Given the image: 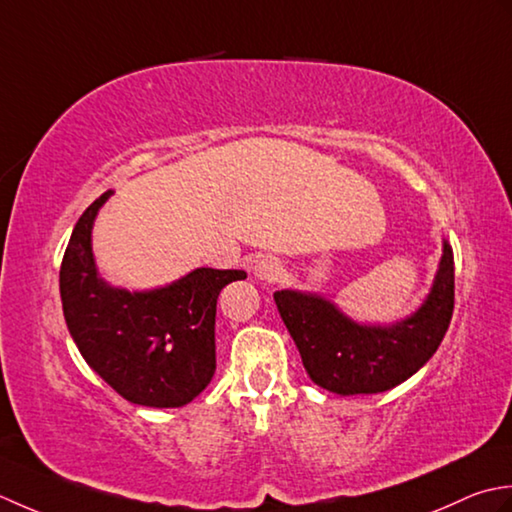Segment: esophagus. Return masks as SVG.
I'll return each mask as SVG.
<instances>
[{"mask_svg":"<svg viewBox=\"0 0 512 512\" xmlns=\"http://www.w3.org/2000/svg\"><path fill=\"white\" fill-rule=\"evenodd\" d=\"M254 276L258 280H265V283H278V280L283 278V267H280V263H278L276 258L263 256L260 260H256Z\"/></svg>","mask_w":512,"mask_h":512,"instance_id":"obj_1","label":"esophagus"}]
</instances>
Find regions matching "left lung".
Returning a JSON list of instances; mask_svg holds the SVG:
<instances>
[{
	"mask_svg": "<svg viewBox=\"0 0 512 512\" xmlns=\"http://www.w3.org/2000/svg\"><path fill=\"white\" fill-rule=\"evenodd\" d=\"M278 314L318 387L340 395L382 393L420 371L444 340L455 307L453 249L444 256L424 305L393 327H362L344 318L329 300L276 291Z\"/></svg>",
	"mask_w": 512,
	"mask_h": 512,
	"instance_id": "obj_1",
	"label": "left lung"
}]
</instances>
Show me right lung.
I'll return each mask as SVG.
<instances>
[{
  "label": "right lung",
  "mask_w": 512,
  "mask_h": 512,
  "mask_svg": "<svg viewBox=\"0 0 512 512\" xmlns=\"http://www.w3.org/2000/svg\"><path fill=\"white\" fill-rule=\"evenodd\" d=\"M101 194L81 214L59 269V291L72 340L121 398L154 409L192 402L216 371V300L241 269L201 267L174 285L130 294L97 276L90 229Z\"/></svg>",
  "instance_id": "1"
}]
</instances>
